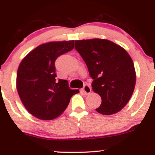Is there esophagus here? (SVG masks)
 Masks as SVG:
<instances>
[{
	"label": "esophagus",
	"mask_w": 155,
	"mask_h": 155,
	"mask_svg": "<svg viewBox=\"0 0 155 155\" xmlns=\"http://www.w3.org/2000/svg\"><path fill=\"white\" fill-rule=\"evenodd\" d=\"M82 91L84 92L85 94L88 95V94H89L91 92H92V89H91V87L89 85L86 84L84 86V87H83V89H82Z\"/></svg>",
	"instance_id": "obj_1"
}]
</instances>
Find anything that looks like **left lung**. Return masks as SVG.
I'll return each instance as SVG.
<instances>
[{
	"label": "left lung",
	"mask_w": 155,
	"mask_h": 155,
	"mask_svg": "<svg viewBox=\"0 0 155 155\" xmlns=\"http://www.w3.org/2000/svg\"><path fill=\"white\" fill-rule=\"evenodd\" d=\"M75 48L86 63L92 78V90L102 98L96 112L105 115L121 111L134 92L136 74L126 50L104 39L75 41Z\"/></svg>",
	"instance_id": "obj_1"
}]
</instances>
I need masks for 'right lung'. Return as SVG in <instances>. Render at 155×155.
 <instances>
[{"label":"right lung","mask_w":155,"mask_h":155,"mask_svg":"<svg viewBox=\"0 0 155 155\" xmlns=\"http://www.w3.org/2000/svg\"><path fill=\"white\" fill-rule=\"evenodd\" d=\"M74 48V40L50 42L36 47L23 59L17 74V89L27 110L36 118L52 120L65 111L78 89L64 79L56 80L55 61Z\"/></svg>","instance_id":"obj_1"}]
</instances>
